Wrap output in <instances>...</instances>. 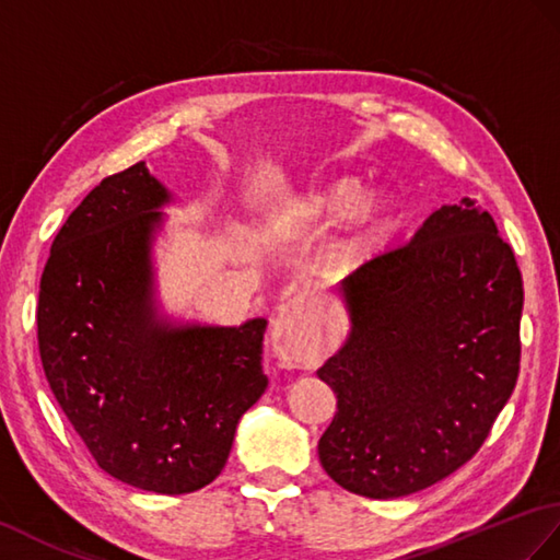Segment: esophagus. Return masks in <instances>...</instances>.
Listing matches in <instances>:
<instances>
[{
	"mask_svg": "<svg viewBox=\"0 0 560 560\" xmlns=\"http://www.w3.org/2000/svg\"><path fill=\"white\" fill-rule=\"evenodd\" d=\"M271 348L289 368H312L322 360V331L303 298H291L279 307L275 324H271Z\"/></svg>",
	"mask_w": 560,
	"mask_h": 560,
	"instance_id": "34e87169",
	"label": "esophagus"
}]
</instances>
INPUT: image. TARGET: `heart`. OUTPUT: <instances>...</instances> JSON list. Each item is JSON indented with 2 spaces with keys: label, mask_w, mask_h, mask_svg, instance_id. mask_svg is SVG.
Segmentation results:
<instances>
[{
  "label": "heart",
  "mask_w": 560,
  "mask_h": 560,
  "mask_svg": "<svg viewBox=\"0 0 560 560\" xmlns=\"http://www.w3.org/2000/svg\"><path fill=\"white\" fill-rule=\"evenodd\" d=\"M301 212L307 219H336L348 212L346 248L350 255H368L376 238L382 236L394 217L396 202L382 188L360 190L355 178H336L329 184L307 190L301 202Z\"/></svg>",
  "instance_id": "obj_1"
}]
</instances>
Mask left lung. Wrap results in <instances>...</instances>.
<instances>
[{"mask_svg":"<svg viewBox=\"0 0 560 560\" xmlns=\"http://www.w3.org/2000/svg\"><path fill=\"white\" fill-rule=\"evenodd\" d=\"M350 331L317 370L336 394L319 463L336 485L398 499L470 460L520 372L523 277L475 200L341 281Z\"/></svg>","mask_w":560,"mask_h":560,"instance_id":"8db88e82","label":"left lung"}]
</instances>
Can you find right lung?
I'll use <instances>...</instances> for the list:
<instances>
[{
  "instance_id": "right-lung-1",
  "label": "right lung",
  "mask_w": 560,
  "mask_h": 560,
  "mask_svg": "<svg viewBox=\"0 0 560 560\" xmlns=\"http://www.w3.org/2000/svg\"><path fill=\"white\" fill-rule=\"evenodd\" d=\"M174 200L145 162L85 195L51 243L37 346L51 394L104 472L190 493L224 470L265 394V317L178 322L160 305L152 245Z\"/></svg>"
}]
</instances>
